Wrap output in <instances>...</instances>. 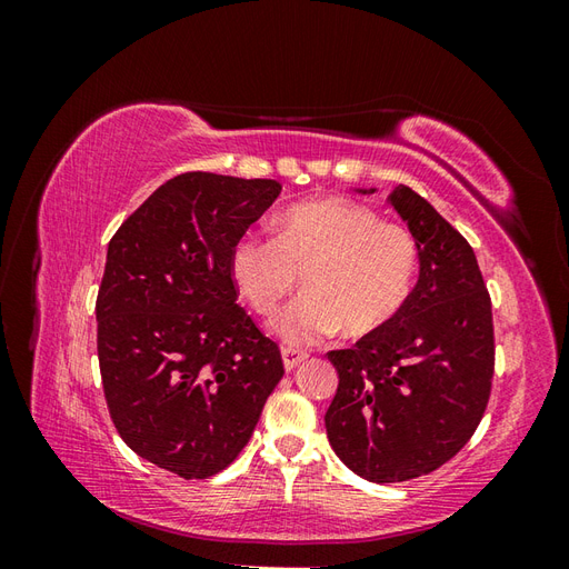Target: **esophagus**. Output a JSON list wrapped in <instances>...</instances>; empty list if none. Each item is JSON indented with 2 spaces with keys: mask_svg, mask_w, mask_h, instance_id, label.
<instances>
[{
  "mask_svg": "<svg viewBox=\"0 0 569 569\" xmlns=\"http://www.w3.org/2000/svg\"><path fill=\"white\" fill-rule=\"evenodd\" d=\"M306 358H308V356H306L303 351H297V349H282V360H284V370H287V372H291V370H295L297 366H301Z\"/></svg>",
  "mask_w": 569,
  "mask_h": 569,
  "instance_id": "34e87169",
  "label": "esophagus"
}]
</instances>
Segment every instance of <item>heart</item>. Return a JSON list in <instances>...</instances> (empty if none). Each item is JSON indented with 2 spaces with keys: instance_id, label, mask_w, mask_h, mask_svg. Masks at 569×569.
<instances>
[{
  "instance_id": "obj_1",
  "label": "heart",
  "mask_w": 569,
  "mask_h": 569,
  "mask_svg": "<svg viewBox=\"0 0 569 569\" xmlns=\"http://www.w3.org/2000/svg\"><path fill=\"white\" fill-rule=\"evenodd\" d=\"M420 266L416 237L347 197L299 201L278 218V234L244 232L230 274L256 313L272 316L299 282L306 291L272 322L289 347H313L347 330L368 335L403 311Z\"/></svg>"
}]
</instances>
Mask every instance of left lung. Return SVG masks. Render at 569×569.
<instances>
[{
  "label": "left lung",
  "mask_w": 569,
  "mask_h": 569,
  "mask_svg": "<svg viewBox=\"0 0 569 569\" xmlns=\"http://www.w3.org/2000/svg\"><path fill=\"white\" fill-rule=\"evenodd\" d=\"M389 203L418 242V284L391 322L327 353L339 372L327 439L347 468L377 485L435 472L470 441L491 396L496 351L491 299L468 239L406 184Z\"/></svg>",
  "instance_id": "left-lung-1"
}]
</instances>
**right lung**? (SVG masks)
<instances>
[{
	"label": "right lung",
	"mask_w": 569,
	"mask_h": 569,
	"mask_svg": "<svg viewBox=\"0 0 569 569\" xmlns=\"http://www.w3.org/2000/svg\"><path fill=\"white\" fill-rule=\"evenodd\" d=\"M280 192L278 180L182 173L109 242L94 311L111 420L137 456L182 479L228 468L284 375L230 274L234 242Z\"/></svg>",
	"instance_id": "obj_1"
}]
</instances>
